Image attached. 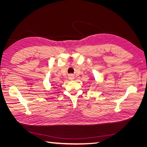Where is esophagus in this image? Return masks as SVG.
Here are the masks:
<instances>
[{"label": "esophagus", "mask_w": 147, "mask_h": 147, "mask_svg": "<svg viewBox=\"0 0 147 147\" xmlns=\"http://www.w3.org/2000/svg\"><path fill=\"white\" fill-rule=\"evenodd\" d=\"M68 78H69V79L70 80H73L75 78L74 75L73 74H70L69 75V77Z\"/></svg>", "instance_id": "34e87169"}]
</instances>
